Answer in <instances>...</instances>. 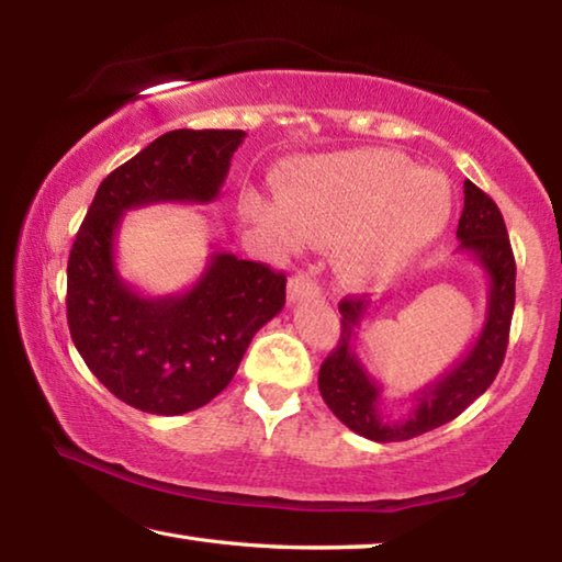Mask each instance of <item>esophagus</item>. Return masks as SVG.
Returning a JSON list of instances; mask_svg holds the SVG:
<instances>
[{
  "instance_id": "34e87169",
  "label": "esophagus",
  "mask_w": 562,
  "mask_h": 562,
  "mask_svg": "<svg viewBox=\"0 0 562 562\" xmlns=\"http://www.w3.org/2000/svg\"><path fill=\"white\" fill-rule=\"evenodd\" d=\"M319 288L315 280H310L304 272H294L288 282V297L290 302L302 300V297H317Z\"/></svg>"
}]
</instances>
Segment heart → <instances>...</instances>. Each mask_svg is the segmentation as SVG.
Wrapping results in <instances>:
<instances>
[{
	"label": "heart",
	"instance_id": "heart-1",
	"mask_svg": "<svg viewBox=\"0 0 562 562\" xmlns=\"http://www.w3.org/2000/svg\"><path fill=\"white\" fill-rule=\"evenodd\" d=\"M255 211L288 243L335 240L339 282L367 288L439 240L453 193L441 173L416 168L398 150L357 148L294 164L280 201H258Z\"/></svg>",
	"mask_w": 562,
	"mask_h": 562
}]
</instances>
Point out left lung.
I'll use <instances>...</instances> for the list:
<instances>
[{
	"mask_svg": "<svg viewBox=\"0 0 562 562\" xmlns=\"http://www.w3.org/2000/svg\"><path fill=\"white\" fill-rule=\"evenodd\" d=\"M463 213L459 217V252H469L488 278L486 322L469 351L449 372L412 396L414 406L404 416H389L382 402V384L367 374L355 341L369 302L345 297L339 302L341 335L337 349L319 367V394L341 424L364 439L379 443L406 441L449 424L493 384L508 347V331L516 307V260H513L506 223L498 205L463 183Z\"/></svg>",
	"mask_w": 562,
	"mask_h": 562,
	"instance_id": "1",
	"label": "left lung"
}]
</instances>
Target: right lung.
Segmentation results:
<instances>
[{
    "mask_svg": "<svg viewBox=\"0 0 562 562\" xmlns=\"http://www.w3.org/2000/svg\"><path fill=\"white\" fill-rule=\"evenodd\" d=\"M245 131H168L103 178L66 268V319L93 376L133 408L178 416L223 392L262 325L284 307L282 272L215 250L198 282L148 297L116 268L123 213L213 203Z\"/></svg>",
    "mask_w": 562,
    "mask_h": 562,
    "instance_id": "right-lung-1",
    "label": "right lung"
}]
</instances>
